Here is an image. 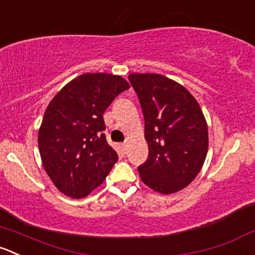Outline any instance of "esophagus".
<instances>
[{
  "mask_svg": "<svg viewBox=\"0 0 255 255\" xmlns=\"http://www.w3.org/2000/svg\"><path fill=\"white\" fill-rule=\"evenodd\" d=\"M121 148H122L123 152H126V149H127V143H122V144H121Z\"/></svg>",
  "mask_w": 255,
  "mask_h": 255,
  "instance_id": "34e87169",
  "label": "esophagus"
}]
</instances>
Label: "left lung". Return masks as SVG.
Listing matches in <instances>:
<instances>
[{
  "label": "left lung",
  "instance_id": "obj_1",
  "mask_svg": "<svg viewBox=\"0 0 255 255\" xmlns=\"http://www.w3.org/2000/svg\"><path fill=\"white\" fill-rule=\"evenodd\" d=\"M144 117L148 158L138 167L143 183L163 194L187 187L208 152V127L196 98L157 73L128 76Z\"/></svg>",
  "mask_w": 255,
  "mask_h": 255
}]
</instances>
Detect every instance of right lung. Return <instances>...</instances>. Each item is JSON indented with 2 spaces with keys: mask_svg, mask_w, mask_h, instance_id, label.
<instances>
[{
  "mask_svg": "<svg viewBox=\"0 0 255 255\" xmlns=\"http://www.w3.org/2000/svg\"><path fill=\"white\" fill-rule=\"evenodd\" d=\"M129 85L121 76L85 73L49 102L38 130L44 170L59 192L88 196L101 185L118 154L106 139L103 113Z\"/></svg>",
  "mask_w": 255,
  "mask_h": 255,
  "instance_id": "1",
  "label": "right lung"
}]
</instances>
